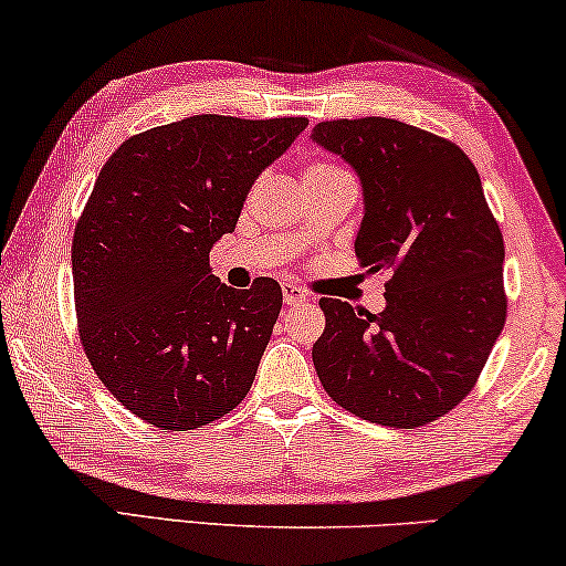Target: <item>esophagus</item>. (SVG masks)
I'll list each match as a JSON object with an SVG mask.
<instances>
[{
  "label": "esophagus",
  "mask_w": 566,
  "mask_h": 566,
  "mask_svg": "<svg viewBox=\"0 0 566 566\" xmlns=\"http://www.w3.org/2000/svg\"><path fill=\"white\" fill-rule=\"evenodd\" d=\"M283 301L289 306H296V304H304V301H308V296H306V291L298 289V285L283 283Z\"/></svg>",
  "instance_id": "34e87169"
}]
</instances>
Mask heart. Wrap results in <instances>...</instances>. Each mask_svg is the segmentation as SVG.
<instances>
[{
  "instance_id": "b5f03b06",
  "label": "heart",
  "mask_w": 566,
  "mask_h": 566,
  "mask_svg": "<svg viewBox=\"0 0 566 566\" xmlns=\"http://www.w3.org/2000/svg\"><path fill=\"white\" fill-rule=\"evenodd\" d=\"M308 172H339V169L337 167H329V165H316L312 169H306V175Z\"/></svg>"
}]
</instances>
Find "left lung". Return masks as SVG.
Segmentation results:
<instances>
[{
    "instance_id": "8db88e82",
    "label": "left lung",
    "mask_w": 566,
    "mask_h": 566,
    "mask_svg": "<svg viewBox=\"0 0 566 566\" xmlns=\"http://www.w3.org/2000/svg\"><path fill=\"white\" fill-rule=\"evenodd\" d=\"M312 138L360 177L355 254L389 273L386 308L322 298L312 358L347 412L420 428L474 389L507 316L505 244L476 167L459 146L394 118L316 123Z\"/></svg>"
}]
</instances>
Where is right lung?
<instances>
[{
    "instance_id": "add662e5",
    "label": "right lung",
    "mask_w": 566,
    "mask_h": 566,
    "mask_svg": "<svg viewBox=\"0 0 566 566\" xmlns=\"http://www.w3.org/2000/svg\"><path fill=\"white\" fill-rule=\"evenodd\" d=\"M306 118L192 115L123 142L99 169L72 242L84 353L144 422L196 430L247 397L283 293L223 285L208 252Z\"/></svg>"
}]
</instances>
